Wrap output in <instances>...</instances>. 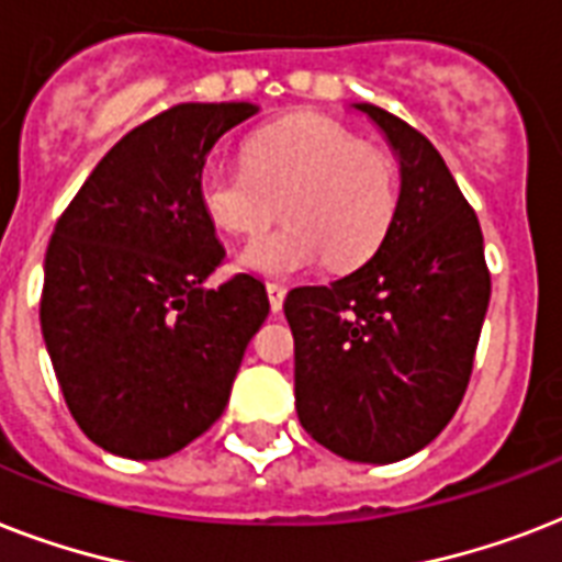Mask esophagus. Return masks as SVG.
<instances>
[{"label":"esophagus","mask_w":562,"mask_h":562,"mask_svg":"<svg viewBox=\"0 0 562 562\" xmlns=\"http://www.w3.org/2000/svg\"><path fill=\"white\" fill-rule=\"evenodd\" d=\"M285 294H289V289H285V285H280V282H268V300H271L273 312H280Z\"/></svg>","instance_id":"34e87169"}]
</instances>
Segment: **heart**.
<instances>
[{
	"mask_svg": "<svg viewBox=\"0 0 562 562\" xmlns=\"http://www.w3.org/2000/svg\"><path fill=\"white\" fill-rule=\"evenodd\" d=\"M198 201L212 224L236 236L262 233L277 215L285 227L250 238L238 265L268 277L333 271L368 262L396 215L393 160L333 119L300 113L256 131L245 166L212 160L198 175Z\"/></svg>",
	"mask_w": 562,
	"mask_h": 562,
	"instance_id": "b5f03b06",
	"label": "heart"
}]
</instances>
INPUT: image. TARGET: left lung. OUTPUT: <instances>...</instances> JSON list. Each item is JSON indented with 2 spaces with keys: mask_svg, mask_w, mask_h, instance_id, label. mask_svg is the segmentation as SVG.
<instances>
[{
  "mask_svg": "<svg viewBox=\"0 0 562 562\" xmlns=\"http://www.w3.org/2000/svg\"><path fill=\"white\" fill-rule=\"evenodd\" d=\"M400 157L387 236L329 285L291 289L294 402L308 435L359 463H393L454 417L490 303L479 215L437 148L375 104H356Z\"/></svg>",
  "mask_w": 562,
  "mask_h": 562,
  "instance_id": "1",
  "label": "left lung"
}]
</instances>
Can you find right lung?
<instances>
[{
    "label": "right lung",
    "instance_id": "add662e5",
    "mask_svg": "<svg viewBox=\"0 0 562 562\" xmlns=\"http://www.w3.org/2000/svg\"><path fill=\"white\" fill-rule=\"evenodd\" d=\"M256 110H162L101 157L57 218L40 326L69 414L108 452L157 461L201 437L271 312L250 273L203 289L224 245L201 210L198 175Z\"/></svg>",
    "mask_w": 562,
    "mask_h": 562
}]
</instances>
